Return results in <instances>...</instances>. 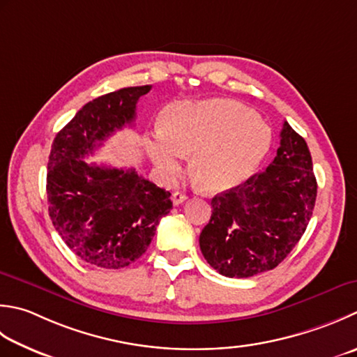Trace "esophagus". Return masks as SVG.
Returning a JSON list of instances; mask_svg holds the SVG:
<instances>
[{
    "label": "esophagus",
    "instance_id": "esophagus-1",
    "mask_svg": "<svg viewBox=\"0 0 357 357\" xmlns=\"http://www.w3.org/2000/svg\"><path fill=\"white\" fill-rule=\"evenodd\" d=\"M185 199H187V195H185L184 192H174V193L172 195V201H173L174 206L183 204V202H184Z\"/></svg>",
    "mask_w": 357,
    "mask_h": 357
}]
</instances>
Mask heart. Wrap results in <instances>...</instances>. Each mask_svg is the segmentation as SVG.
I'll list each match as a JSON object with an SVG mask.
<instances>
[{"mask_svg":"<svg viewBox=\"0 0 357 357\" xmlns=\"http://www.w3.org/2000/svg\"><path fill=\"white\" fill-rule=\"evenodd\" d=\"M272 131L246 105L230 99L184 100L165 109L160 127L145 149L160 170L176 173L184 155L206 192L232 190L252 176L266 159Z\"/></svg>","mask_w":357,"mask_h":357,"instance_id":"heart-1","label":"heart"}]
</instances>
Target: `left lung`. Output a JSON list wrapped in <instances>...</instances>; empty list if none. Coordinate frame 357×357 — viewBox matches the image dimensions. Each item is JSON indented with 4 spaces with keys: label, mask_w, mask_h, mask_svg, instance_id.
<instances>
[{
    "label": "left lung",
    "mask_w": 357,
    "mask_h": 357,
    "mask_svg": "<svg viewBox=\"0 0 357 357\" xmlns=\"http://www.w3.org/2000/svg\"><path fill=\"white\" fill-rule=\"evenodd\" d=\"M317 181L305 139L284 121L280 146L263 173L212 199L199 235L207 263L221 275L248 278L277 268L305 234Z\"/></svg>",
    "instance_id": "8db88e82"
}]
</instances>
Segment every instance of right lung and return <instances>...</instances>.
Returning <instances> with one entry per match:
<instances>
[{"label":"right lung","mask_w":357,"mask_h":357,"mask_svg":"<svg viewBox=\"0 0 357 357\" xmlns=\"http://www.w3.org/2000/svg\"><path fill=\"white\" fill-rule=\"evenodd\" d=\"M150 85L122 88L88 102L55 136L49 155V216L61 240L83 261L122 269L141 257L159 220L170 212V192L135 169L88 164V155L116 130L131 125Z\"/></svg>","instance_id":"add662e5"}]
</instances>
